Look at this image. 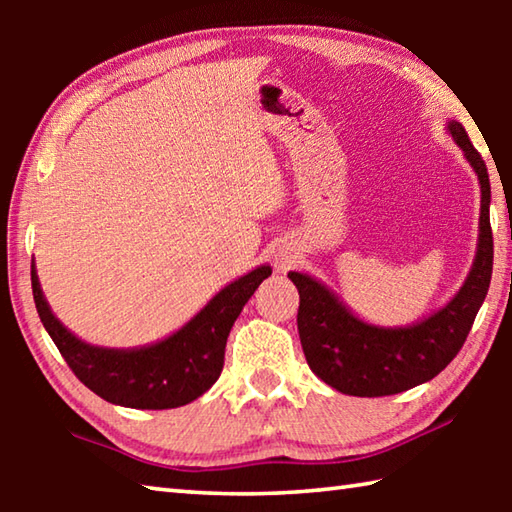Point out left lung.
Masks as SVG:
<instances>
[{"label": "left lung", "instance_id": "1", "mask_svg": "<svg viewBox=\"0 0 512 512\" xmlns=\"http://www.w3.org/2000/svg\"><path fill=\"white\" fill-rule=\"evenodd\" d=\"M447 128L481 183L476 259L461 291L447 302V307L411 327H375L352 316L343 302L314 277L296 271L289 273L300 293L298 334L309 368L325 384L345 395H395L436 377L463 348L474 318L488 296L495 255L488 169L461 121H449Z\"/></svg>", "mask_w": 512, "mask_h": 512}]
</instances>
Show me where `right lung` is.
Listing matches in <instances>:
<instances>
[{
    "instance_id": "1",
    "label": "right lung",
    "mask_w": 512,
    "mask_h": 512,
    "mask_svg": "<svg viewBox=\"0 0 512 512\" xmlns=\"http://www.w3.org/2000/svg\"><path fill=\"white\" fill-rule=\"evenodd\" d=\"M271 266H259L239 277L207 302L189 323L149 348H94L69 332L51 314L31 266V287L42 325L63 354L67 366L92 393L128 409H176L201 397L223 370L225 343L232 325Z\"/></svg>"
}]
</instances>
